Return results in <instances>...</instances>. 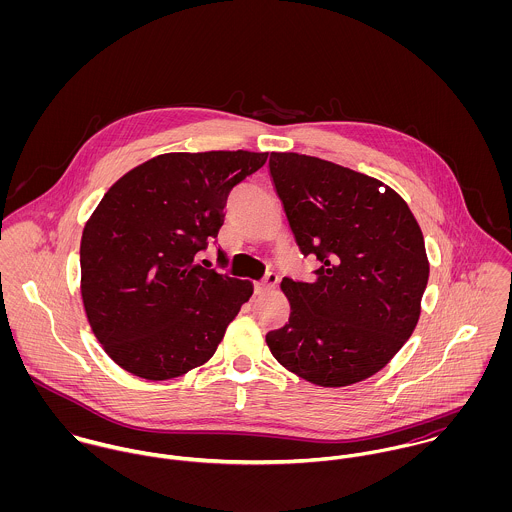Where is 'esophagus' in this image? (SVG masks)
Here are the masks:
<instances>
[{
    "label": "esophagus",
    "mask_w": 512,
    "mask_h": 512,
    "mask_svg": "<svg viewBox=\"0 0 512 512\" xmlns=\"http://www.w3.org/2000/svg\"><path fill=\"white\" fill-rule=\"evenodd\" d=\"M276 286H278V276L270 272V274L264 276L262 282H256V284H254V293H256V295H264V293L272 292Z\"/></svg>",
    "instance_id": "obj_1"
}]
</instances>
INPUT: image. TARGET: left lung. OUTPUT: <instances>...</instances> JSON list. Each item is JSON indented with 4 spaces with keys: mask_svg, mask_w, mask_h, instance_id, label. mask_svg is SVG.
<instances>
[{
    "mask_svg": "<svg viewBox=\"0 0 512 512\" xmlns=\"http://www.w3.org/2000/svg\"><path fill=\"white\" fill-rule=\"evenodd\" d=\"M270 175L313 282L282 280L292 313L266 343L280 365L319 386L361 382L402 349L420 317L430 264L398 193L365 173L270 153Z\"/></svg>",
    "mask_w": 512,
    "mask_h": 512,
    "instance_id": "8db88e82",
    "label": "left lung"
}]
</instances>
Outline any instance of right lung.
I'll use <instances>...</instances> for the list:
<instances>
[{"instance_id": "right-lung-1", "label": "right lung", "mask_w": 512, "mask_h": 512, "mask_svg": "<svg viewBox=\"0 0 512 512\" xmlns=\"http://www.w3.org/2000/svg\"><path fill=\"white\" fill-rule=\"evenodd\" d=\"M268 153H167L116 181L84 226L80 290L88 323L124 370L169 380L207 363L252 284L199 264L232 187Z\"/></svg>"}]
</instances>
